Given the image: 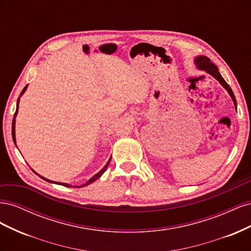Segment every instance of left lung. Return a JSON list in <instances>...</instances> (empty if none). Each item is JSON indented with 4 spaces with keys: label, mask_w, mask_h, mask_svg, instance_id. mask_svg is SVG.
I'll list each match as a JSON object with an SVG mask.
<instances>
[{
    "label": "left lung",
    "mask_w": 251,
    "mask_h": 251,
    "mask_svg": "<svg viewBox=\"0 0 251 251\" xmlns=\"http://www.w3.org/2000/svg\"><path fill=\"white\" fill-rule=\"evenodd\" d=\"M196 65L198 66L199 69L205 70L207 73H209L210 75H212V76H214L217 80H219L220 83H221V85H222L227 91H228V93H229V95L231 96L232 100H233V102H234V105H237V100H235V97H234V95H233V92H232L231 88L229 87L228 83H227V82L224 80V78L221 76V74H220L217 66H216L214 63H211L210 59H209L208 57H206V56H198V57L196 58Z\"/></svg>",
    "instance_id": "obj_1"
}]
</instances>
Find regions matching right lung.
Wrapping results in <instances>:
<instances>
[{"instance_id":"obj_1","label":"right lung","mask_w":251,"mask_h":251,"mask_svg":"<svg viewBox=\"0 0 251 251\" xmlns=\"http://www.w3.org/2000/svg\"><path fill=\"white\" fill-rule=\"evenodd\" d=\"M26 89H27V86L23 89V91L21 92V94H20V97L25 93V91H26ZM20 97H19V100H18V103H17V111H16V113H14V117H13V120H12V139H13V141H14V143H16V131H14V125H16V117H17V114H18V111H19V102H20ZM111 160V159H110ZM110 160L107 162V164L104 165V168L100 172V173H97L95 176H93L92 178H91L88 182H86L85 184L83 185H80V187L81 186H86V185H88V184H91L92 183V182H94L95 180H97L98 178H100L101 175L105 172V170H107V168H108V165H109V163H110ZM42 179H44V180H46V181H48V182H52V183H56V184H60V185H64V186H67V187H71V185H69V184H67V183H60V182H54V181H51V180H48V179H46V178H44V177H41ZM79 187V186H78Z\"/></svg>"}]
</instances>
